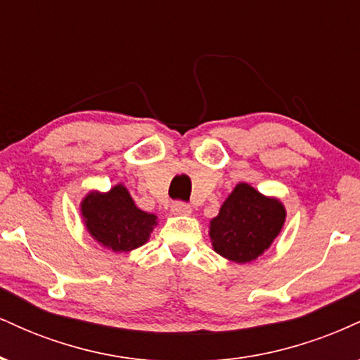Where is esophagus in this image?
Here are the masks:
<instances>
[{
  "label": "esophagus",
  "instance_id": "34e87169",
  "mask_svg": "<svg viewBox=\"0 0 360 360\" xmlns=\"http://www.w3.org/2000/svg\"><path fill=\"white\" fill-rule=\"evenodd\" d=\"M171 212L174 214H191V206L186 205V203H181V201H176V203H172L171 206Z\"/></svg>",
  "mask_w": 360,
  "mask_h": 360
}]
</instances>
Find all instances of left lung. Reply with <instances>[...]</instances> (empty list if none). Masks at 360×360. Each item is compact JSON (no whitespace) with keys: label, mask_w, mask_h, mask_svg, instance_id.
I'll list each match as a JSON object with an SVG mask.
<instances>
[{"label":"left lung","mask_w":360,"mask_h":360,"mask_svg":"<svg viewBox=\"0 0 360 360\" xmlns=\"http://www.w3.org/2000/svg\"><path fill=\"white\" fill-rule=\"evenodd\" d=\"M284 221L286 208L278 198L238 183L210 221L213 250L232 262H252L272 245Z\"/></svg>","instance_id":"obj_1"}]
</instances>
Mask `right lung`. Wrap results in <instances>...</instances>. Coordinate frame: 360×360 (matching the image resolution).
<instances>
[{"instance_id": "obj_1", "label": "right lung", "mask_w": 360, "mask_h": 360, "mask_svg": "<svg viewBox=\"0 0 360 360\" xmlns=\"http://www.w3.org/2000/svg\"><path fill=\"white\" fill-rule=\"evenodd\" d=\"M81 217L93 240L115 254L142 247L157 226V214L140 210L122 183L106 193L86 194Z\"/></svg>"}]
</instances>
